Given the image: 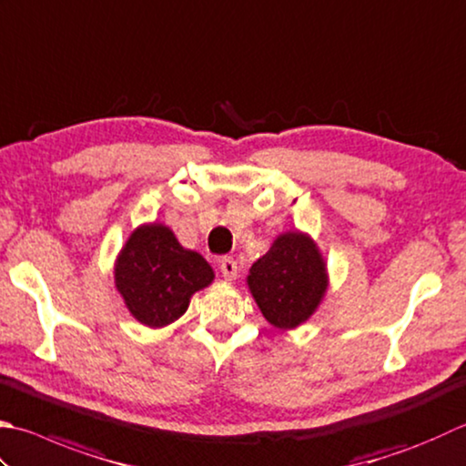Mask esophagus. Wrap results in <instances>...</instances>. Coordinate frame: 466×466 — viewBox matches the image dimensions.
I'll list each match as a JSON object with an SVG mask.
<instances>
[{
    "label": "esophagus",
    "mask_w": 466,
    "mask_h": 466,
    "mask_svg": "<svg viewBox=\"0 0 466 466\" xmlns=\"http://www.w3.org/2000/svg\"><path fill=\"white\" fill-rule=\"evenodd\" d=\"M220 272H222L224 280H234L236 275H238V267H236L234 258H230V257L222 258V260H220Z\"/></svg>",
    "instance_id": "obj_1"
}]
</instances>
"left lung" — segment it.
I'll return each mask as SVG.
<instances>
[{
    "instance_id": "1",
    "label": "left lung",
    "mask_w": 466,
    "mask_h": 466,
    "mask_svg": "<svg viewBox=\"0 0 466 466\" xmlns=\"http://www.w3.org/2000/svg\"><path fill=\"white\" fill-rule=\"evenodd\" d=\"M246 285L262 317L280 331L297 329L315 315L329 289V270L311 234L287 230L252 264Z\"/></svg>"
}]
</instances>
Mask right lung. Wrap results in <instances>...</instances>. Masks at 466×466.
Returning a JSON list of instances; mask_svg holds the SVG:
<instances>
[{"mask_svg":"<svg viewBox=\"0 0 466 466\" xmlns=\"http://www.w3.org/2000/svg\"><path fill=\"white\" fill-rule=\"evenodd\" d=\"M113 272L125 307L151 329L177 321L191 297L216 277L202 254L184 248L161 222L135 228L116 254Z\"/></svg>","mask_w":466,"mask_h":466,"instance_id":"add662e5","label":"right lung"}]
</instances>
